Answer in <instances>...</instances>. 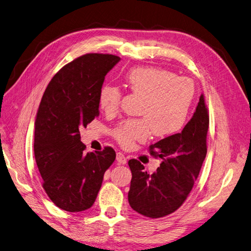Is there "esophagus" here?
<instances>
[{"mask_svg":"<svg viewBox=\"0 0 251 251\" xmlns=\"http://www.w3.org/2000/svg\"><path fill=\"white\" fill-rule=\"evenodd\" d=\"M117 161L120 165H125L127 163V157L123 154L122 152L117 153Z\"/></svg>","mask_w":251,"mask_h":251,"instance_id":"1","label":"esophagus"}]
</instances>
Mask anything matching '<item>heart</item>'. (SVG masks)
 Here are the masks:
<instances>
[{
    "mask_svg": "<svg viewBox=\"0 0 251 251\" xmlns=\"http://www.w3.org/2000/svg\"><path fill=\"white\" fill-rule=\"evenodd\" d=\"M124 82L132 94L143 98L140 119H129L112 130L115 140L123 148L148 139L151 131L156 137H167L178 132L187 122L195 86L188 77L154 67H137L124 75ZM122 92L116 85L103 84L98 103L106 114L118 111Z\"/></svg>",
    "mask_w": 251,
    "mask_h": 251,
    "instance_id": "heart-1",
    "label": "heart"
}]
</instances>
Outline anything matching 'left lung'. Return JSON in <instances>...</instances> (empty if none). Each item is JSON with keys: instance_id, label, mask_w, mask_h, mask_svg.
<instances>
[{"instance_id": "left-lung-1", "label": "left lung", "mask_w": 251, "mask_h": 251, "mask_svg": "<svg viewBox=\"0 0 251 251\" xmlns=\"http://www.w3.org/2000/svg\"><path fill=\"white\" fill-rule=\"evenodd\" d=\"M208 109L203 94L180 133L150 145L149 153L161 163L150 174L137 159L128 161L132 178L128 201L132 209L156 219L177 211L192 191L206 156Z\"/></svg>"}]
</instances>
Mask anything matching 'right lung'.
I'll return each mask as SVG.
<instances>
[{"mask_svg": "<svg viewBox=\"0 0 251 251\" xmlns=\"http://www.w3.org/2000/svg\"><path fill=\"white\" fill-rule=\"evenodd\" d=\"M119 60V56L111 54L80 56L56 73L39 104L35 161L48 197L63 211L77 213L90 208L105 171L116 159L115 150L108 146L85 153L79 128L99 117V91Z\"/></svg>", "mask_w": 251, "mask_h": 251, "instance_id": "1", "label": "right lung"}]
</instances>
